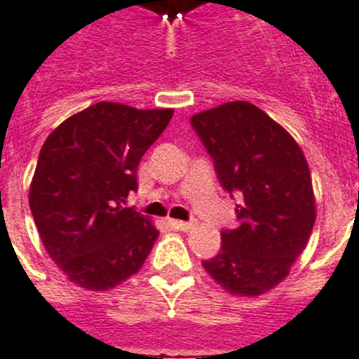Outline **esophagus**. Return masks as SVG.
Segmentation results:
<instances>
[{
	"instance_id": "34e87169",
	"label": "esophagus",
	"mask_w": 359,
	"mask_h": 359,
	"mask_svg": "<svg viewBox=\"0 0 359 359\" xmlns=\"http://www.w3.org/2000/svg\"><path fill=\"white\" fill-rule=\"evenodd\" d=\"M168 224L173 229H179V231H188L193 227V222H184V220H168Z\"/></svg>"
}]
</instances>
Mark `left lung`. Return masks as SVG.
Segmentation results:
<instances>
[{
    "label": "left lung",
    "mask_w": 359,
    "mask_h": 359,
    "mask_svg": "<svg viewBox=\"0 0 359 359\" xmlns=\"http://www.w3.org/2000/svg\"><path fill=\"white\" fill-rule=\"evenodd\" d=\"M191 128L236 204L218 255L202 260L211 278L238 296L278 285L314 226L311 173L300 146L266 111L235 101L193 115Z\"/></svg>",
    "instance_id": "left-lung-1"
}]
</instances>
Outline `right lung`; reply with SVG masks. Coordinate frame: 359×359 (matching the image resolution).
<instances>
[{"label": "right lung", "mask_w": 359, "mask_h": 359, "mask_svg": "<svg viewBox=\"0 0 359 359\" xmlns=\"http://www.w3.org/2000/svg\"><path fill=\"white\" fill-rule=\"evenodd\" d=\"M171 115L102 101L59 124L43 144L30 211L46 253L81 287L119 285L154 248L158 231L126 198Z\"/></svg>", "instance_id": "right-lung-1"}]
</instances>
